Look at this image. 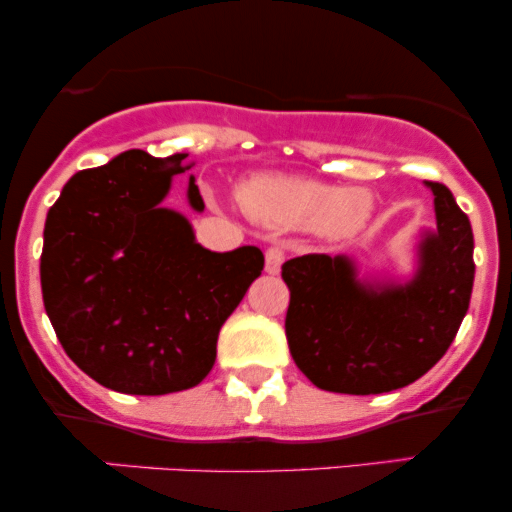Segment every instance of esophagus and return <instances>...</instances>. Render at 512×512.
Returning <instances> with one entry per match:
<instances>
[{"instance_id":"esophagus-1","label":"esophagus","mask_w":512,"mask_h":512,"mask_svg":"<svg viewBox=\"0 0 512 512\" xmlns=\"http://www.w3.org/2000/svg\"><path fill=\"white\" fill-rule=\"evenodd\" d=\"M284 260H286V252L281 250L279 245H272V248L264 252V269H267V274H279Z\"/></svg>"}]
</instances>
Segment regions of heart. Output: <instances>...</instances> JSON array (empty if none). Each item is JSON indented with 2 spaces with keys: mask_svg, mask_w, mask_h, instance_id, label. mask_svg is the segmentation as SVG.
I'll use <instances>...</instances> for the list:
<instances>
[{
  "mask_svg": "<svg viewBox=\"0 0 512 512\" xmlns=\"http://www.w3.org/2000/svg\"><path fill=\"white\" fill-rule=\"evenodd\" d=\"M243 204L255 219L279 228H310L330 238L356 233L373 211L361 187H337L291 175H257L243 187Z\"/></svg>",
  "mask_w": 512,
  "mask_h": 512,
  "instance_id": "1",
  "label": "heart"
}]
</instances>
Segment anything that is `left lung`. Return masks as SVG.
<instances>
[{"label": "left lung", "mask_w": 512, "mask_h": 512, "mask_svg": "<svg viewBox=\"0 0 512 512\" xmlns=\"http://www.w3.org/2000/svg\"><path fill=\"white\" fill-rule=\"evenodd\" d=\"M426 185L436 231L421 233L411 279H358L346 255H303L281 267L291 356L320 390H399L436 366L460 330L474 284L472 226L448 187Z\"/></svg>", "instance_id": "8db88e82"}]
</instances>
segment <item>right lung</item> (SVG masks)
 I'll use <instances>...</instances> for the list:
<instances>
[{
  "label": "right lung",
  "instance_id": "right-lung-1",
  "mask_svg": "<svg viewBox=\"0 0 512 512\" xmlns=\"http://www.w3.org/2000/svg\"><path fill=\"white\" fill-rule=\"evenodd\" d=\"M187 154L132 149L62 187L45 219L40 286L67 356L125 395H168L202 383L228 315L262 274L255 245L211 252L187 216L163 207ZM187 202L204 211L195 178Z\"/></svg>",
  "mask_w": 512,
  "mask_h": 512
}]
</instances>
